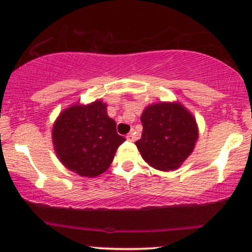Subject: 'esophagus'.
<instances>
[{
	"instance_id": "esophagus-1",
	"label": "esophagus",
	"mask_w": 252,
	"mask_h": 252,
	"mask_svg": "<svg viewBox=\"0 0 252 252\" xmlns=\"http://www.w3.org/2000/svg\"><path fill=\"white\" fill-rule=\"evenodd\" d=\"M126 140H128V141H134L135 140V134H134V132H130V134L126 135Z\"/></svg>"
}]
</instances>
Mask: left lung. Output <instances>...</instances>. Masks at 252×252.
Listing matches in <instances>:
<instances>
[{
    "instance_id": "left-lung-1",
    "label": "left lung",
    "mask_w": 252,
    "mask_h": 252,
    "mask_svg": "<svg viewBox=\"0 0 252 252\" xmlns=\"http://www.w3.org/2000/svg\"><path fill=\"white\" fill-rule=\"evenodd\" d=\"M142 137L136 141L138 152L149 166L174 170L190 155L198 140L193 115L180 103H156L144 109Z\"/></svg>"
}]
</instances>
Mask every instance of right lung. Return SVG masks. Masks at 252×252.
Masks as SVG:
<instances>
[{
    "instance_id": "right-lung-1",
    "label": "right lung",
    "mask_w": 252,
    "mask_h": 252,
    "mask_svg": "<svg viewBox=\"0 0 252 252\" xmlns=\"http://www.w3.org/2000/svg\"><path fill=\"white\" fill-rule=\"evenodd\" d=\"M56 153L66 168L94 178L105 172L126 138L118 135L116 122L106 114L102 100L65 109L52 131Z\"/></svg>"
}]
</instances>
